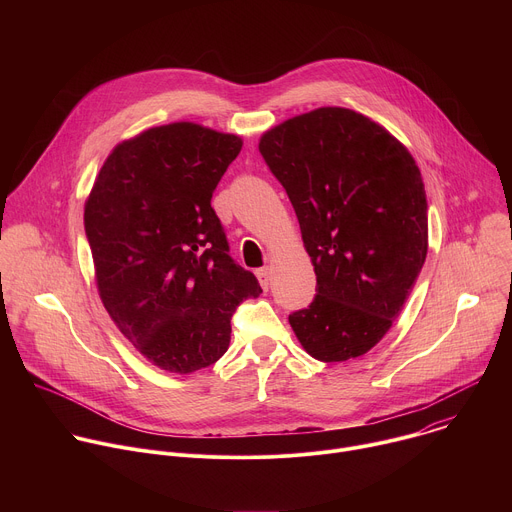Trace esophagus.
<instances>
[{
	"instance_id": "34e87169",
	"label": "esophagus",
	"mask_w": 512,
	"mask_h": 512,
	"mask_svg": "<svg viewBox=\"0 0 512 512\" xmlns=\"http://www.w3.org/2000/svg\"><path fill=\"white\" fill-rule=\"evenodd\" d=\"M255 275H257V279H259L261 287L267 289V287H269V281H271V267H269V265H267V267H261V269L255 271Z\"/></svg>"
}]
</instances>
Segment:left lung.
I'll return each mask as SVG.
<instances>
[{
	"label": "left lung",
	"mask_w": 512,
	"mask_h": 512,
	"mask_svg": "<svg viewBox=\"0 0 512 512\" xmlns=\"http://www.w3.org/2000/svg\"><path fill=\"white\" fill-rule=\"evenodd\" d=\"M259 152L294 204L316 271L310 308L289 314L322 362L367 354L401 314L427 255L421 172L383 125L344 107L291 117Z\"/></svg>",
	"instance_id": "8db88e82"
}]
</instances>
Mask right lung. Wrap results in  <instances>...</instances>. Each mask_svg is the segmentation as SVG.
<instances>
[{"instance_id":"right-lung-1","label":"right lung","mask_w":512,"mask_h":512,"mask_svg":"<svg viewBox=\"0 0 512 512\" xmlns=\"http://www.w3.org/2000/svg\"><path fill=\"white\" fill-rule=\"evenodd\" d=\"M243 139L192 121L117 143L85 202L101 302L158 369L190 375L221 358L257 277L229 257L212 192Z\"/></svg>"}]
</instances>
